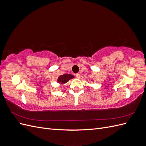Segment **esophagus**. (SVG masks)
Returning <instances> with one entry per match:
<instances>
[{
  "mask_svg": "<svg viewBox=\"0 0 146 146\" xmlns=\"http://www.w3.org/2000/svg\"><path fill=\"white\" fill-rule=\"evenodd\" d=\"M76 77L77 78H80V74H76Z\"/></svg>",
  "mask_w": 146,
  "mask_h": 146,
  "instance_id": "1",
  "label": "esophagus"
}]
</instances>
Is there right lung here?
Listing matches in <instances>:
<instances>
[{"mask_svg":"<svg viewBox=\"0 0 146 146\" xmlns=\"http://www.w3.org/2000/svg\"><path fill=\"white\" fill-rule=\"evenodd\" d=\"M74 78V76H72L71 74H65L63 75H61L58 78V82L61 83V84H63L66 83V82H68L70 79H72Z\"/></svg>","mask_w":146,"mask_h":146,"instance_id":"right-lung-1","label":"right lung"}]
</instances>
